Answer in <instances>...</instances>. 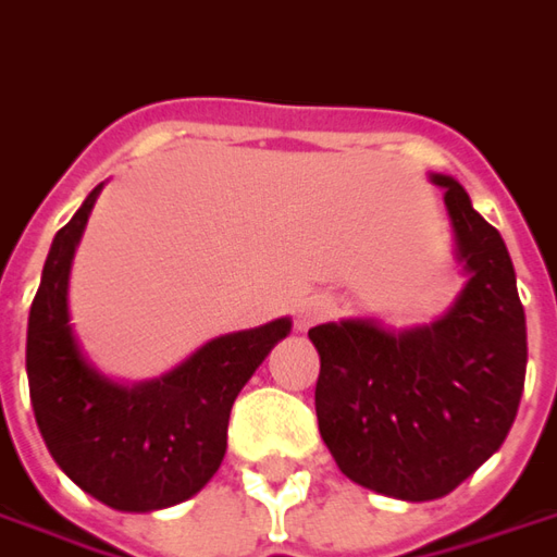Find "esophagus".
<instances>
[{
	"label": "esophagus",
	"mask_w": 557,
	"mask_h": 557,
	"mask_svg": "<svg viewBox=\"0 0 557 557\" xmlns=\"http://www.w3.org/2000/svg\"><path fill=\"white\" fill-rule=\"evenodd\" d=\"M330 315H333V300L324 297V294H312V297L297 302V309H294V327L306 333V330L315 327V324H321Z\"/></svg>",
	"instance_id": "esophagus-1"
}]
</instances>
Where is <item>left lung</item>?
Returning <instances> with one entry per match:
<instances>
[{
  "label": "left lung",
  "mask_w": 557,
  "mask_h": 557,
  "mask_svg": "<svg viewBox=\"0 0 557 557\" xmlns=\"http://www.w3.org/2000/svg\"><path fill=\"white\" fill-rule=\"evenodd\" d=\"M446 190L461 294L431 324L345 318L309 330L321 355L318 431L363 488L421 504L455 491L497 448L519 412L528 327L500 233L451 175Z\"/></svg>",
  "instance_id": "left-lung-1"
}]
</instances>
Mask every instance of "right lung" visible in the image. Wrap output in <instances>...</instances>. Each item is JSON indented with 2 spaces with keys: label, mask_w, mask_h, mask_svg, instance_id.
I'll use <instances>...</instances> for the list:
<instances>
[{
  "label": "right lung",
  "mask_w": 557,
  "mask_h": 557,
  "mask_svg": "<svg viewBox=\"0 0 557 557\" xmlns=\"http://www.w3.org/2000/svg\"><path fill=\"white\" fill-rule=\"evenodd\" d=\"M102 184L51 242L26 327L33 412L57 467L99 504L154 512L194 497L227 451L233 400L290 333V318L214 336L169 373L117 382L84 355L69 275Z\"/></svg>",
  "instance_id": "right-lung-1"
}]
</instances>
